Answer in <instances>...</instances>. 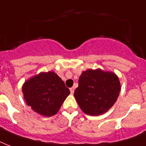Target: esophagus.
<instances>
[{"instance_id": "1", "label": "esophagus", "mask_w": 146, "mask_h": 146, "mask_svg": "<svg viewBox=\"0 0 146 146\" xmlns=\"http://www.w3.org/2000/svg\"><path fill=\"white\" fill-rule=\"evenodd\" d=\"M70 92H71V94H74V88H70Z\"/></svg>"}]
</instances>
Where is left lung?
<instances>
[{
	"label": "left lung",
	"instance_id": "8db88e82",
	"mask_svg": "<svg viewBox=\"0 0 146 146\" xmlns=\"http://www.w3.org/2000/svg\"><path fill=\"white\" fill-rule=\"evenodd\" d=\"M120 88L119 78L113 72L88 69L81 73L74 96L84 113L98 116L113 106Z\"/></svg>",
	"mask_w": 146,
	"mask_h": 146
}]
</instances>
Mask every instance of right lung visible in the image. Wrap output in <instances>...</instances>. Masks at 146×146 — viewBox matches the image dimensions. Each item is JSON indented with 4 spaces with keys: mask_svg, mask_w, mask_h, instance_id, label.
I'll return each instance as SVG.
<instances>
[{
    "mask_svg": "<svg viewBox=\"0 0 146 146\" xmlns=\"http://www.w3.org/2000/svg\"><path fill=\"white\" fill-rule=\"evenodd\" d=\"M22 91L27 104L45 116L57 113L70 94L64 81L53 72H41L32 77L25 81Z\"/></svg>",
    "mask_w": 146,
    "mask_h": 146,
    "instance_id": "add662e5",
    "label": "right lung"
}]
</instances>
